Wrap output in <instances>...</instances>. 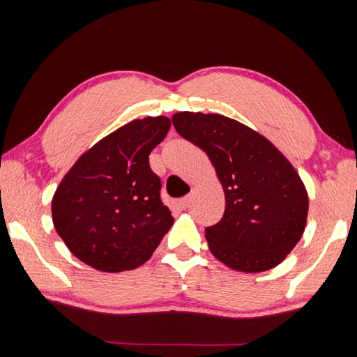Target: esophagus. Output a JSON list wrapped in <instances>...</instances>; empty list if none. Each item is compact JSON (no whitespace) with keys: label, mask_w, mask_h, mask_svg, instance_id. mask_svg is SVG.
Masks as SVG:
<instances>
[{"label":"esophagus","mask_w":357,"mask_h":357,"mask_svg":"<svg viewBox=\"0 0 357 357\" xmlns=\"http://www.w3.org/2000/svg\"><path fill=\"white\" fill-rule=\"evenodd\" d=\"M190 204H192V195H188V196H185V198L178 201V206H179L181 208H183V210L190 207Z\"/></svg>","instance_id":"34e87169"}]
</instances>
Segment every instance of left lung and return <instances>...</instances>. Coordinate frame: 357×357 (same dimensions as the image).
I'll return each mask as SVG.
<instances>
[{"mask_svg":"<svg viewBox=\"0 0 357 357\" xmlns=\"http://www.w3.org/2000/svg\"><path fill=\"white\" fill-rule=\"evenodd\" d=\"M173 126L207 153L225 195L221 221L206 229L208 248L242 273L275 268L304 234L308 193L275 144L219 113L178 112Z\"/></svg>","mask_w":357,"mask_h":357,"instance_id":"1","label":"left lung"}]
</instances>
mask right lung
<instances>
[{
    "label": "right lung",
    "mask_w": 357,
    "mask_h": 357,
    "mask_svg": "<svg viewBox=\"0 0 357 357\" xmlns=\"http://www.w3.org/2000/svg\"><path fill=\"white\" fill-rule=\"evenodd\" d=\"M170 128L167 116L133 119L84 151L52 198V219L67 248L105 273L146 264L173 225L149 155Z\"/></svg>",
    "instance_id": "1"
}]
</instances>
